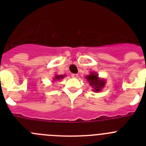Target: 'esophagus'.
<instances>
[{"instance_id":"34e87169","label":"esophagus","mask_w":146,"mask_h":146,"mask_svg":"<svg viewBox=\"0 0 146 146\" xmlns=\"http://www.w3.org/2000/svg\"><path fill=\"white\" fill-rule=\"evenodd\" d=\"M71 75H72V77H73V78H77V77H78V74H72Z\"/></svg>"}]
</instances>
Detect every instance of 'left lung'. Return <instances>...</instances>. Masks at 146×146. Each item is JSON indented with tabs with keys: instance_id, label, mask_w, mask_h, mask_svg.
<instances>
[{
	"instance_id": "1",
	"label": "left lung",
	"mask_w": 146,
	"mask_h": 146,
	"mask_svg": "<svg viewBox=\"0 0 146 146\" xmlns=\"http://www.w3.org/2000/svg\"><path fill=\"white\" fill-rule=\"evenodd\" d=\"M86 80L89 82V84L94 88L93 91L96 92H99L102 91L104 86H105V80L104 79H100L97 74L95 72H91L89 75L86 77Z\"/></svg>"
}]
</instances>
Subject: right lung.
Masks as SVG:
<instances>
[{
  "mask_svg": "<svg viewBox=\"0 0 146 146\" xmlns=\"http://www.w3.org/2000/svg\"><path fill=\"white\" fill-rule=\"evenodd\" d=\"M64 77H65V75H55L53 80H59L60 79H63Z\"/></svg>",
  "mask_w": 146,
  "mask_h": 146,
  "instance_id": "right-lung-1",
  "label": "right lung"
}]
</instances>
